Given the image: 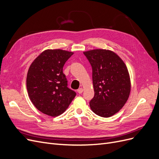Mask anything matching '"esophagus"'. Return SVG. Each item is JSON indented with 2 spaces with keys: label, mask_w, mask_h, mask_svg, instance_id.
Wrapping results in <instances>:
<instances>
[{
  "label": "esophagus",
  "mask_w": 159,
  "mask_h": 159,
  "mask_svg": "<svg viewBox=\"0 0 159 159\" xmlns=\"http://www.w3.org/2000/svg\"><path fill=\"white\" fill-rule=\"evenodd\" d=\"M77 91H78V93L81 94V93L83 92V89L82 88H79L78 90H77Z\"/></svg>",
  "instance_id": "34e87169"
}]
</instances>
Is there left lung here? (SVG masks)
<instances>
[{
  "instance_id": "1",
  "label": "left lung",
  "mask_w": 159,
  "mask_h": 159,
  "mask_svg": "<svg viewBox=\"0 0 159 159\" xmlns=\"http://www.w3.org/2000/svg\"><path fill=\"white\" fill-rule=\"evenodd\" d=\"M92 68L94 97L89 102L96 115L109 117L117 113L129 98L131 91L128 70L112 51L95 49L84 52Z\"/></svg>"
}]
</instances>
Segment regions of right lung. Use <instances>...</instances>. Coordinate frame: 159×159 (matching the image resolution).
<instances>
[{"label": "right lung", "mask_w": 159, "mask_h": 159, "mask_svg": "<svg viewBox=\"0 0 159 159\" xmlns=\"http://www.w3.org/2000/svg\"><path fill=\"white\" fill-rule=\"evenodd\" d=\"M74 53L46 50L30 65L26 78L28 95L42 113L56 117L68 109L76 93L68 88L63 67Z\"/></svg>", "instance_id": "obj_1"}]
</instances>
